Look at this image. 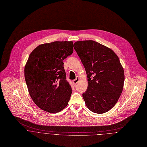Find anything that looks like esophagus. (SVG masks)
I'll use <instances>...</instances> for the list:
<instances>
[{
    "instance_id": "1",
    "label": "esophagus",
    "mask_w": 147,
    "mask_h": 147,
    "mask_svg": "<svg viewBox=\"0 0 147 147\" xmlns=\"http://www.w3.org/2000/svg\"><path fill=\"white\" fill-rule=\"evenodd\" d=\"M79 81H80V78H79L78 77H77L76 80H73V84H74V85H76V84H77V83L79 82Z\"/></svg>"
}]
</instances>
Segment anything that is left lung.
<instances>
[{"mask_svg":"<svg viewBox=\"0 0 147 147\" xmlns=\"http://www.w3.org/2000/svg\"><path fill=\"white\" fill-rule=\"evenodd\" d=\"M73 47L87 74V88L82 96L92 112L102 114L111 109L123 88L125 74L112 49L95 41H77Z\"/></svg>","mask_w":147,"mask_h":147,"instance_id":"obj_1","label":"left lung"}]
</instances>
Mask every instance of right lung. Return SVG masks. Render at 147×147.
I'll use <instances>...</instances> for the list:
<instances>
[{
    "label": "right lung",
    "mask_w": 147,
    "mask_h": 147,
    "mask_svg": "<svg viewBox=\"0 0 147 147\" xmlns=\"http://www.w3.org/2000/svg\"><path fill=\"white\" fill-rule=\"evenodd\" d=\"M72 41L42 44L30 54L24 69L29 93L42 110L55 113L68 104L72 89L63 60L73 52Z\"/></svg>",
    "instance_id": "1"
}]
</instances>
